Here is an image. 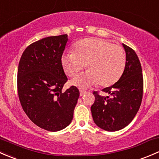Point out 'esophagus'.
I'll return each instance as SVG.
<instances>
[{"instance_id": "1", "label": "esophagus", "mask_w": 159, "mask_h": 159, "mask_svg": "<svg viewBox=\"0 0 159 159\" xmlns=\"http://www.w3.org/2000/svg\"><path fill=\"white\" fill-rule=\"evenodd\" d=\"M80 96H83V95L86 94V91H85V90H80Z\"/></svg>"}]
</instances>
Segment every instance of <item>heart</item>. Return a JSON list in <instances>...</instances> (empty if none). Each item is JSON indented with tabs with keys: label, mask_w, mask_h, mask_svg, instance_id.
Returning <instances> with one entry per match:
<instances>
[{
	"label": "heart",
	"mask_w": 159,
	"mask_h": 159,
	"mask_svg": "<svg viewBox=\"0 0 159 159\" xmlns=\"http://www.w3.org/2000/svg\"><path fill=\"white\" fill-rule=\"evenodd\" d=\"M65 73L74 77L86 66L88 71L76 76L72 84L88 88L96 83L107 86L122 76L126 57L123 48L106 40L86 38L74 44V52L64 53L61 59Z\"/></svg>",
	"instance_id": "obj_1"
}]
</instances>
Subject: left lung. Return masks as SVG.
<instances>
[{
    "label": "left lung",
    "instance_id": "obj_1",
    "mask_svg": "<svg viewBox=\"0 0 159 159\" xmlns=\"http://www.w3.org/2000/svg\"><path fill=\"white\" fill-rule=\"evenodd\" d=\"M122 46L126 62L120 79L102 89L109 96L93 92L95 102L91 106L93 121L99 128L109 132L120 130L132 122L139 109L143 95V76L138 56L128 46L124 43Z\"/></svg>",
    "mask_w": 159,
    "mask_h": 159
}]
</instances>
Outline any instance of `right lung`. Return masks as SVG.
Masks as SVG:
<instances>
[{
  "label": "right lung",
  "mask_w": 159,
  "mask_h": 159,
  "mask_svg": "<svg viewBox=\"0 0 159 159\" xmlns=\"http://www.w3.org/2000/svg\"><path fill=\"white\" fill-rule=\"evenodd\" d=\"M67 34L48 37L29 45L17 70L20 102L29 119L40 128L57 132L72 122L80 91L72 86L62 91L67 77L62 55Z\"/></svg>",
  "instance_id": "right-lung-1"
}]
</instances>
